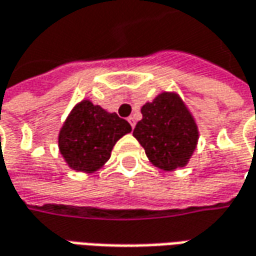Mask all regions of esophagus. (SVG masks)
Wrapping results in <instances>:
<instances>
[{
  "label": "esophagus",
  "instance_id": "1",
  "mask_svg": "<svg viewBox=\"0 0 256 256\" xmlns=\"http://www.w3.org/2000/svg\"><path fill=\"white\" fill-rule=\"evenodd\" d=\"M128 120V123H130V126H132V128H134V126H136V120H134V118H133V116H130Z\"/></svg>",
  "mask_w": 256,
  "mask_h": 256
}]
</instances>
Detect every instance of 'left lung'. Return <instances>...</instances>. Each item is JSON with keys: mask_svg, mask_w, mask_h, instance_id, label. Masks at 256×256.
<instances>
[{"mask_svg": "<svg viewBox=\"0 0 256 256\" xmlns=\"http://www.w3.org/2000/svg\"><path fill=\"white\" fill-rule=\"evenodd\" d=\"M133 136L153 166L172 172L187 166L198 142V128L181 98L163 92L142 108Z\"/></svg>", "mask_w": 256, "mask_h": 256, "instance_id": "8db88e82", "label": "left lung"}]
</instances>
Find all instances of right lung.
Here are the masks:
<instances>
[{"label": "right lung", "instance_id": "1", "mask_svg": "<svg viewBox=\"0 0 256 256\" xmlns=\"http://www.w3.org/2000/svg\"><path fill=\"white\" fill-rule=\"evenodd\" d=\"M132 132L116 113H109L90 100H82L69 113L59 132V152L70 168L93 172L110 158L113 146Z\"/></svg>", "mask_w": 256, "mask_h": 256}]
</instances>
